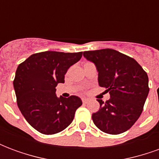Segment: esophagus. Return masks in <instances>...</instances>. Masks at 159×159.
<instances>
[{
  "mask_svg": "<svg viewBox=\"0 0 159 159\" xmlns=\"http://www.w3.org/2000/svg\"><path fill=\"white\" fill-rule=\"evenodd\" d=\"M82 101H83V104H87L89 102V99H86V98H83L82 99Z\"/></svg>",
  "mask_w": 159,
  "mask_h": 159,
  "instance_id": "esophagus-1",
  "label": "esophagus"
}]
</instances>
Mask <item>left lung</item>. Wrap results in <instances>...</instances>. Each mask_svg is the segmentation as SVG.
Wrapping results in <instances>:
<instances>
[{
    "label": "left lung",
    "mask_w": 159,
    "mask_h": 159,
    "mask_svg": "<svg viewBox=\"0 0 159 159\" xmlns=\"http://www.w3.org/2000/svg\"><path fill=\"white\" fill-rule=\"evenodd\" d=\"M83 56L95 64L99 85L111 98L97 100L100 110L92 115L98 129L110 134L129 129L140 117L149 93L148 76L135 59L110 48L85 51Z\"/></svg>",
    "instance_id": "1"
}]
</instances>
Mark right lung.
I'll use <instances>...</instances> for the list:
<instances>
[{
	"label": "right lung",
	"instance_id": "right-lung-1",
	"mask_svg": "<svg viewBox=\"0 0 159 159\" xmlns=\"http://www.w3.org/2000/svg\"><path fill=\"white\" fill-rule=\"evenodd\" d=\"M83 56V52L46 51L30 55L19 64L13 87L17 104L26 121L40 133L54 134L66 129L82 106L79 97L58 98L55 87L65 83L70 66Z\"/></svg>",
	"mask_w": 159,
	"mask_h": 159
}]
</instances>
